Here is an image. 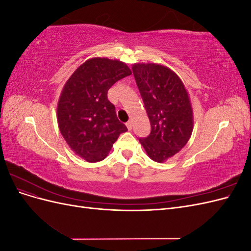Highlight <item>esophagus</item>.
I'll use <instances>...</instances> for the list:
<instances>
[{"label":"esophagus","instance_id":"esophagus-1","mask_svg":"<svg viewBox=\"0 0 251 251\" xmlns=\"http://www.w3.org/2000/svg\"><path fill=\"white\" fill-rule=\"evenodd\" d=\"M126 127H127V130H128V131H131V130H132V127H133L132 121H127V123H126Z\"/></svg>","mask_w":251,"mask_h":251}]
</instances>
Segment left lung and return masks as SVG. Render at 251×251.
<instances>
[{
	"instance_id": "8db88e82",
	"label": "left lung",
	"mask_w": 251,
	"mask_h": 251,
	"mask_svg": "<svg viewBox=\"0 0 251 251\" xmlns=\"http://www.w3.org/2000/svg\"><path fill=\"white\" fill-rule=\"evenodd\" d=\"M132 70L151 123V134L139 141L151 160L162 163L191 138L192 102L183 81L169 67L138 63Z\"/></svg>"
}]
</instances>
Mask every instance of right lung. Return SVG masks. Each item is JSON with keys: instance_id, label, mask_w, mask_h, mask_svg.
<instances>
[{"instance_id": "add662e5", "label": "right lung", "mask_w": 251, "mask_h": 251, "mask_svg": "<svg viewBox=\"0 0 251 251\" xmlns=\"http://www.w3.org/2000/svg\"><path fill=\"white\" fill-rule=\"evenodd\" d=\"M131 74L118 59L93 57L66 81L57 102L58 127L68 146L86 161L103 160L119 135L127 131L108 100V91Z\"/></svg>"}]
</instances>
